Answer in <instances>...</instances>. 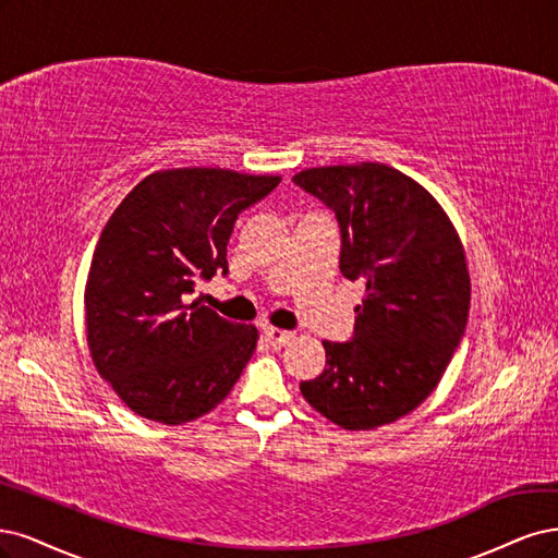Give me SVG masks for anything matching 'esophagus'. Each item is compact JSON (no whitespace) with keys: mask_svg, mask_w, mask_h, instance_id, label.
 I'll use <instances>...</instances> for the list:
<instances>
[{"mask_svg":"<svg viewBox=\"0 0 558 558\" xmlns=\"http://www.w3.org/2000/svg\"><path fill=\"white\" fill-rule=\"evenodd\" d=\"M264 338H266V343H271L274 348H282L294 338V331L278 329V327H264Z\"/></svg>","mask_w":558,"mask_h":558,"instance_id":"esophagus-1","label":"esophagus"}]
</instances>
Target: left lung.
I'll return each instance as SVG.
<instances>
[{"mask_svg": "<svg viewBox=\"0 0 558 558\" xmlns=\"http://www.w3.org/2000/svg\"><path fill=\"white\" fill-rule=\"evenodd\" d=\"M294 183L333 208L340 274L366 282L354 338L322 340L327 368L301 383L303 399L348 430L397 422L438 387L465 331L463 243L436 196L393 167H315Z\"/></svg>", "mask_w": 558, "mask_h": 558, "instance_id": "8db88e82", "label": "left lung"}]
</instances>
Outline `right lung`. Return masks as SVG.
I'll return each mask as SVG.
<instances>
[{
    "label": "right lung",
    "instance_id": "right-lung-1",
    "mask_svg": "<svg viewBox=\"0 0 558 558\" xmlns=\"http://www.w3.org/2000/svg\"><path fill=\"white\" fill-rule=\"evenodd\" d=\"M280 175L231 169L155 171L124 196L97 241L85 282L93 364L134 415L185 424L218 408L253 359L259 331L185 303L196 278L227 274L239 213Z\"/></svg>",
    "mask_w": 558,
    "mask_h": 558
}]
</instances>
